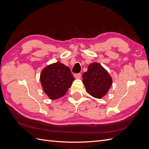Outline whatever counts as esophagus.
I'll return each mask as SVG.
<instances>
[{
    "label": "esophagus",
    "instance_id": "1",
    "mask_svg": "<svg viewBox=\"0 0 149 149\" xmlns=\"http://www.w3.org/2000/svg\"><path fill=\"white\" fill-rule=\"evenodd\" d=\"M81 73H77V74H74V77L76 79H79L81 78Z\"/></svg>",
    "mask_w": 149,
    "mask_h": 149
}]
</instances>
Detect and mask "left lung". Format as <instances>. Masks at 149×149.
Segmentation results:
<instances>
[{"instance_id": "1", "label": "left lung", "mask_w": 149, "mask_h": 149, "mask_svg": "<svg viewBox=\"0 0 149 149\" xmlns=\"http://www.w3.org/2000/svg\"><path fill=\"white\" fill-rule=\"evenodd\" d=\"M83 78L88 93L98 99L106 95L112 83V79L107 70L97 63L89 65L88 71L84 72Z\"/></svg>"}]
</instances>
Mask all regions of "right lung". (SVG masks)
<instances>
[{
	"label": "right lung",
	"mask_w": 149,
	"mask_h": 149,
	"mask_svg": "<svg viewBox=\"0 0 149 149\" xmlns=\"http://www.w3.org/2000/svg\"><path fill=\"white\" fill-rule=\"evenodd\" d=\"M74 80L70 69L60 62L48 65L40 74L43 91L52 100L63 96Z\"/></svg>",
	"instance_id": "right-lung-1"
}]
</instances>
